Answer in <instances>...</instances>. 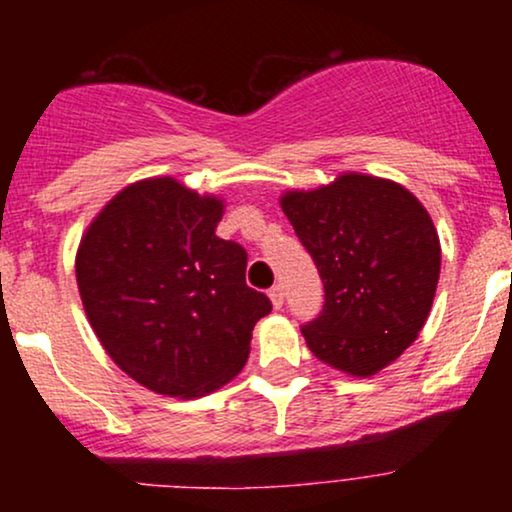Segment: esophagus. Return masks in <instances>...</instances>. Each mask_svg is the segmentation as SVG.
Instances as JSON below:
<instances>
[{
    "mask_svg": "<svg viewBox=\"0 0 512 512\" xmlns=\"http://www.w3.org/2000/svg\"><path fill=\"white\" fill-rule=\"evenodd\" d=\"M269 298H272L274 308H281V305H284V286L274 284L272 289H269Z\"/></svg>",
    "mask_w": 512,
    "mask_h": 512,
    "instance_id": "1",
    "label": "esophagus"
}]
</instances>
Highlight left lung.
Returning <instances> with one entry per match:
<instances>
[{
    "label": "left lung",
    "mask_w": 512,
    "mask_h": 512,
    "mask_svg": "<svg viewBox=\"0 0 512 512\" xmlns=\"http://www.w3.org/2000/svg\"><path fill=\"white\" fill-rule=\"evenodd\" d=\"M281 209L325 284L322 313L301 327L308 349L356 378L390 366L436 296L440 240L424 204L392 180L344 173L286 192Z\"/></svg>",
    "instance_id": "left-lung-1"
}]
</instances>
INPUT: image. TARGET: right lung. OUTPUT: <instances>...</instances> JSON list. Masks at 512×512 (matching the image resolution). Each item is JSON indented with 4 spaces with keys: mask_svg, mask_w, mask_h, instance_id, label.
Wrapping results in <instances>:
<instances>
[{
    "mask_svg": "<svg viewBox=\"0 0 512 512\" xmlns=\"http://www.w3.org/2000/svg\"><path fill=\"white\" fill-rule=\"evenodd\" d=\"M219 197L173 178L125 187L81 238L76 284L93 332L132 380L202 397L243 370L252 327L272 310L245 284L248 252L216 236Z\"/></svg>",
    "mask_w": 512,
    "mask_h": 512,
    "instance_id": "add662e5",
    "label": "right lung"
}]
</instances>
